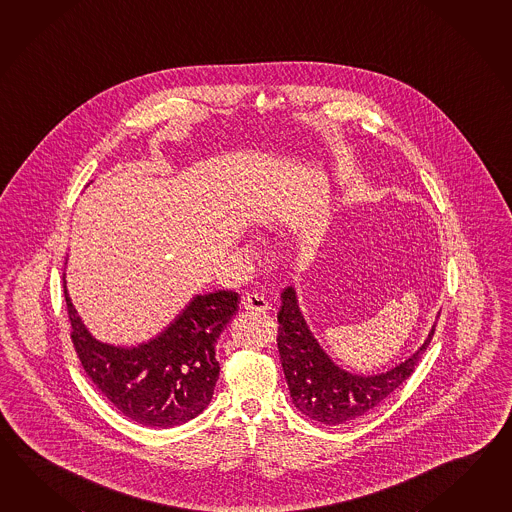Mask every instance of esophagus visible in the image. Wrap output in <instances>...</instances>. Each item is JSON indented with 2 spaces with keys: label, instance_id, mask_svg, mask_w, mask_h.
Segmentation results:
<instances>
[{
  "label": "esophagus",
  "instance_id": "obj_1",
  "mask_svg": "<svg viewBox=\"0 0 512 512\" xmlns=\"http://www.w3.org/2000/svg\"><path fill=\"white\" fill-rule=\"evenodd\" d=\"M242 308L251 310V312H266V310H270V303L261 294H246L242 297Z\"/></svg>",
  "mask_w": 512,
  "mask_h": 512
}]
</instances>
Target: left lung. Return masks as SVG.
Instances as JSON below:
<instances>
[{"mask_svg":"<svg viewBox=\"0 0 512 512\" xmlns=\"http://www.w3.org/2000/svg\"><path fill=\"white\" fill-rule=\"evenodd\" d=\"M277 314V347L292 402L303 415L321 424H343L365 415L413 375L435 325L421 347L406 362L380 375L343 371L321 349L301 314L294 286L284 288Z\"/></svg>","mask_w":512,"mask_h":512,"instance_id":"left-lung-1","label":"left lung"}]
</instances>
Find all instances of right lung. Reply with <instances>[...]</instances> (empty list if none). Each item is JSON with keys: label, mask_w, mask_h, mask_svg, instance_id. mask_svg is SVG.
<instances>
[{"label": "right lung", "mask_w": 512, "mask_h": 512, "mask_svg": "<svg viewBox=\"0 0 512 512\" xmlns=\"http://www.w3.org/2000/svg\"><path fill=\"white\" fill-rule=\"evenodd\" d=\"M64 296L80 364L130 421L148 428H174L207 408L220 373L216 341L239 308L237 292L194 296L167 329L137 347L95 340L69 299L66 279Z\"/></svg>", "instance_id": "obj_1"}]
</instances>
